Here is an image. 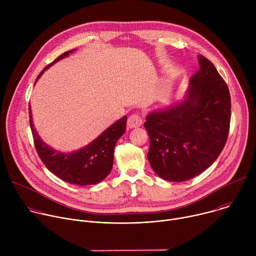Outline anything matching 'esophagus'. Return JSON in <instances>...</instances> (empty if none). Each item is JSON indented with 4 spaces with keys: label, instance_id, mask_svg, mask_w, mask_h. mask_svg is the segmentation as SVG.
<instances>
[{
    "label": "esophagus",
    "instance_id": "1",
    "mask_svg": "<svg viewBox=\"0 0 256 256\" xmlns=\"http://www.w3.org/2000/svg\"><path fill=\"white\" fill-rule=\"evenodd\" d=\"M142 124V120L140 118V114H132L128 120V128H138L140 124Z\"/></svg>",
    "mask_w": 256,
    "mask_h": 256
}]
</instances>
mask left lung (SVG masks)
Wrapping results in <instances>:
<instances>
[{"instance_id":"8db88e82","label":"left lung","mask_w":256,"mask_h":256,"mask_svg":"<svg viewBox=\"0 0 256 256\" xmlns=\"http://www.w3.org/2000/svg\"><path fill=\"white\" fill-rule=\"evenodd\" d=\"M184 99L147 116L148 159L164 180L182 182L208 169L223 151L231 120L230 92L214 66L198 56Z\"/></svg>"}]
</instances>
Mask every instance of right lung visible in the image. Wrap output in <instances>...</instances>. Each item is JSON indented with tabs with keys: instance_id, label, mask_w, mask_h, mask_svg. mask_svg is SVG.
<instances>
[{
	"instance_id": "1",
	"label": "right lung",
	"mask_w": 256,
	"mask_h": 256,
	"mask_svg": "<svg viewBox=\"0 0 256 256\" xmlns=\"http://www.w3.org/2000/svg\"><path fill=\"white\" fill-rule=\"evenodd\" d=\"M75 50L60 54L38 75V81L44 72L56 62L68 56ZM36 83V82H35ZM128 116H124L107 128L100 136L85 147L68 153L60 152L46 144L34 128L31 106L29 104V122L33 134L35 149L46 167L62 180L76 186L97 184L110 173L114 165V147L120 138L126 132Z\"/></svg>"
}]
</instances>
